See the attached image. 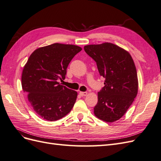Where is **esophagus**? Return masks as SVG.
Instances as JSON below:
<instances>
[{
    "label": "esophagus",
    "mask_w": 161,
    "mask_h": 161,
    "mask_svg": "<svg viewBox=\"0 0 161 161\" xmlns=\"http://www.w3.org/2000/svg\"><path fill=\"white\" fill-rule=\"evenodd\" d=\"M79 94L82 96V97H83V96H86V95H87V92H79Z\"/></svg>",
    "instance_id": "34e87169"
}]
</instances>
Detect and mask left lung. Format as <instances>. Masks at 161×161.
<instances>
[{"mask_svg":"<svg viewBox=\"0 0 161 161\" xmlns=\"http://www.w3.org/2000/svg\"><path fill=\"white\" fill-rule=\"evenodd\" d=\"M84 50L96 62L100 75L105 79V86L98 92L94 114L106 122H114L126 113L138 94L134 60L128 51L111 43L85 46Z\"/></svg>","mask_w":161,"mask_h":161,"instance_id":"obj_1","label":"left lung"}]
</instances>
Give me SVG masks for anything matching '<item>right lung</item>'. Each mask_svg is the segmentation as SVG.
<instances>
[{
	"instance_id": "1",
	"label": "right lung",
	"mask_w": 161,
	"mask_h": 161,
	"mask_svg": "<svg viewBox=\"0 0 161 161\" xmlns=\"http://www.w3.org/2000/svg\"><path fill=\"white\" fill-rule=\"evenodd\" d=\"M82 50L79 46L62 43L39 47L24 66L21 85L36 114L43 119L56 121L72 109L77 92L63 86L66 69L74 56Z\"/></svg>"
}]
</instances>
